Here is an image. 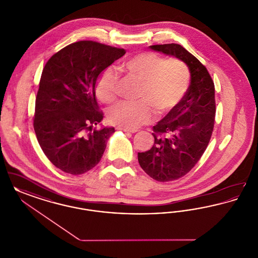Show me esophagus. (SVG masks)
<instances>
[{"label":"esophagus","instance_id":"1","mask_svg":"<svg viewBox=\"0 0 258 258\" xmlns=\"http://www.w3.org/2000/svg\"><path fill=\"white\" fill-rule=\"evenodd\" d=\"M120 131H123L124 133H131V134H135L138 131L137 130H131V128H126V127H118Z\"/></svg>","mask_w":258,"mask_h":258}]
</instances>
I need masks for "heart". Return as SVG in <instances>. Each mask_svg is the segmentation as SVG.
Returning a JSON list of instances; mask_svg holds the SVG:
<instances>
[{
	"mask_svg": "<svg viewBox=\"0 0 258 258\" xmlns=\"http://www.w3.org/2000/svg\"><path fill=\"white\" fill-rule=\"evenodd\" d=\"M123 68L135 76L143 88L141 101H120L108 111L111 123L126 128H135L150 123L155 112L166 114L176 108L184 98L189 84V71L179 59L165 60L153 53H141L123 63ZM119 73L114 68L106 69L96 86L98 98L110 103L117 97Z\"/></svg>",
	"mask_w": 258,
	"mask_h": 258,
	"instance_id": "heart-1",
	"label": "heart"
}]
</instances>
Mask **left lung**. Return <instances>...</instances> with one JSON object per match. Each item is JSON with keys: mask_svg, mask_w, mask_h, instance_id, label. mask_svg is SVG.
I'll list each match as a JSON object with an SVG mask.
<instances>
[{"mask_svg": "<svg viewBox=\"0 0 258 258\" xmlns=\"http://www.w3.org/2000/svg\"><path fill=\"white\" fill-rule=\"evenodd\" d=\"M150 49L184 61L190 74L182 101L154 125V146L137 155L151 178L168 182L190 171L208 146L216 114L215 85L207 69L183 46L159 44Z\"/></svg>", "mask_w": 258, "mask_h": 258, "instance_id": "1", "label": "left lung"}]
</instances>
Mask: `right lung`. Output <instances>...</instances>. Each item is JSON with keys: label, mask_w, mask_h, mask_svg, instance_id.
Returning a JSON list of instances; mask_svg holds the SVG:
<instances>
[{"label": "right lung", "mask_w": 258, "mask_h": 258, "mask_svg": "<svg viewBox=\"0 0 258 258\" xmlns=\"http://www.w3.org/2000/svg\"><path fill=\"white\" fill-rule=\"evenodd\" d=\"M124 49L92 40L72 43L46 62L36 98L34 128L47 159L61 171L80 175L101 160L113 126L97 125L96 86L100 74Z\"/></svg>", "instance_id": "add662e5"}]
</instances>
